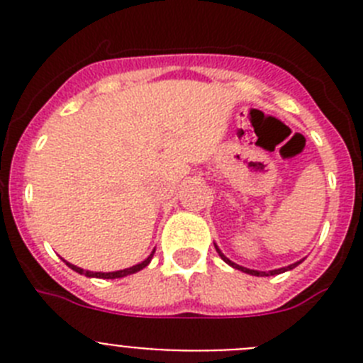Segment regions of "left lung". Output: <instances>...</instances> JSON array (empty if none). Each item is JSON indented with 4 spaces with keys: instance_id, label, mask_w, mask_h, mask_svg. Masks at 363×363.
<instances>
[{
    "instance_id": "1",
    "label": "left lung",
    "mask_w": 363,
    "mask_h": 363,
    "mask_svg": "<svg viewBox=\"0 0 363 363\" xmlns=\"http://www.w3.org/2000/svg\"><path fill=\"white\" fill-rule=\"evenodd\" d=\"M216 247V245H214ZM216 251H218V255L221 256V259H223V262H225V264H229L230 267H234V269H238V271H243V272H249V274H252V277H269V274H280V272H285V271H289V269H294L296 267L298 264H300V262H296V264H293V265H289V267H281V269H277V271H269V272H262V271H252V269H247V267H242V265H238V264H234V262H230L229 258H225V256L221 255V251L220 249H218L216 247Z\"/></svg>"
}]
</instances>
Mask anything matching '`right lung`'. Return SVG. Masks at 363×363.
Here are the masks:
<instances>
[{
  "label": "right lung",
  "instance_id": "right-lung-1",
  "mask_svg": "<svg viewBox=\"0 0 363 363\" xmlns=\"http://www.w3.org/2000/svg\"><path fill=\"white\" fill-rule=\"evenodd\" d=\"M152 255H150L147 259H143L142 264L133 265V267H129V269H123V271H114V272H91V271H83V269L76 267V265H72V264H67V265H69L72 271L79 272V274H85V277H89V278H105V280H114V278H123V277H127V274H134V272L142 271L143 267H147V265L150 264V258H152Z\"/></svg>",
  "mask_w": 363,
  "mask_h": 363
}]
</instances>
